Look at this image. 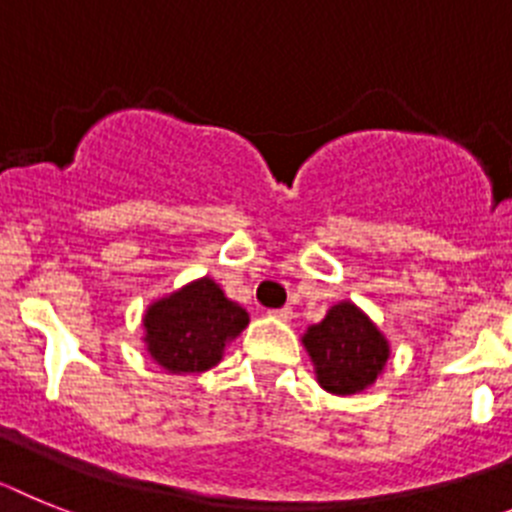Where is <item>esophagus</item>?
I'll return each mask as SVG.
<instances>
[{"label":"esophagus","mask_w":512,"mask_h":512,"mask_svg":"<svg viewBox=\"0 0 512 512\" xmlns=\"http://www.w3.org/2000/svg\"><path fill=\"white\" fill-rule=\"evenodd\" d=\"M268 314H270V317H275V319H281V322H288V319L293 317V309H291V306H283V309H270Z\"/></svg>","instance_id":"obj_1"}]
</instances>
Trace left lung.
<instances>
[{"label": "left lung", "mask_w": 512, "mask_h": 512, "mask_svg": "<svg viewBox=\"0 0 512 512\" xmlns=\"http://www.w3.org/2000/svg\"><path fill=\"white\" fill-rule=\"evenodd\" d=\"M324 391L348 397L361 394L384 373L391 348L384 332L353 301L330 306L319 324L301 337Z\"/></svg>", "instance_id": "left-lung-1"}]
</instances>
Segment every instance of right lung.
I'll return each mask as SVG.
<instances>
[{
  "instance_id": "add662e5",
  "label": "right lung",
  "mask_w": 512,
  "mask_h": 512,
  "mask_svg": "<svg viewBox=\"0 0 512 512\" xmlns=\"http://www.w3.org/2000/svg\"><path fill=\"white\" fill-rule=\"evenodd\" d=\"M247 324V309L226 299L213 278H198L151 301L144 314V345L167 373H203L224 358L226 345Z\"/></svg>"
}]
</instances>
